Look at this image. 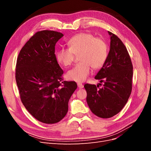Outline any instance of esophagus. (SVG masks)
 Wrapping results in <instances>:
<instances>
[{
  "label": "esophagus",
  "mask_w": 151,
  "mask_h": 151,
  "mask_svg": "<svg viewBox=\"0 0 151 151\" xmlns=\"http://www.w3.org/2000/svg\"><path fill=\"white\" fill-rule=\"evenodd\" d=\"M77 86H78V88H79V89H82V88H83V87H84V86H83V84H81V83H77Z\"/></svg>",
  "instance_id": "esophagus-1"
}]
</instances>
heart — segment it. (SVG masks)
<instances>
[{"instance_id":"heart-1","label":"heart","mask_w":151,"mask_h":151,"mask_svg":"<svg viewBox=\"0 0 151 151\" xmlns=\"http://www.w3.org/2000/svg\"><path fill=\"white\" fill-rule=\"evenodd\" d=\"M68 48H62L56 53L57 61L64 67H69L74 62L76 55L81 62L67 72L69 80L83 82L89 75L91 67L94 69L101 68L106 61L108 45L101 38H96L90 33L76 35L68 41Z\"/></svg>"}]
</instances>
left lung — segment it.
<instances>
[{"label": "left lung", "mask_w": 151, "mask_h": 151, "mask_svg": "<svg viewBox=\"0 0 151 151\" xmlns=\"http://www.w3.org/2000/svg\"><path fill=\"white\" fill-rule=\"evenodd\" d=\"M108 33L110 50L106 61L94 77L104 84L99 89L98 84L84 85L91 111L103 118L116 115L125 106L132 92L133 76V65L125 45L116 35L110 31Z\"/></svg>", "instance_id": "left-lung-1"}]
</instances>
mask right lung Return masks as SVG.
<instances>
[{"mask_svg": "<svg viewBox=\"0 0 151 151\" xmlns=\"http://www.w3.org/2000/svg\"><path fill=\"white\" fill-rule=\"evenodd\" d=\"M63 35L52 30L38 31L17 57L16 81L24 107L38 121L53 124L68 111V103L77 89L74 81H63V71L55 54Z\"/></svg>", "mask_w": 151, "mask_h": 151, "instance_id": "1", "label": "right lung"}]
</instances>
